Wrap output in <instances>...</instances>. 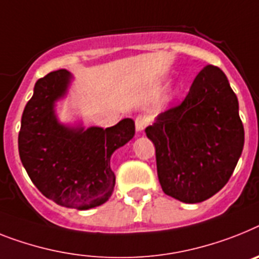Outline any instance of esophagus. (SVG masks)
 <instances>
[{"label": "esophagus", "mask_w": 259, "mask_h": 259, "mask_svg": "<svg viewBox=\"0 0 259 259\" xmlns=\"http://www.w3.org/2000/svg\"><path fill=\"white\" fill-rule=\"evenodd\" d=\"M147 123H149V119H147V117L145 116H138L136 118V129L137 132H143L145 130V127L147 126Z\"/></svg>", "instance_id": "obj_1"}]
</instances>
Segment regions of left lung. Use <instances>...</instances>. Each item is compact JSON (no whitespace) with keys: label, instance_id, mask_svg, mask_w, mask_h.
Returning a JSON list of instances; mask_svg holds the SVG:
<instances>
[{"label":"left lung","instance_id":"left-lung-1","mask_svg":"<svg viewBox=\"0 0 259 259\" xmlns=\"http://www.w3.org/2000/svg\"><path fill=\"white\" fill-rule=\"evenodd\" d=\"M145 132L155 146L163 192L187 204L219 192L244 149L238 100L225 73L213 66L204 67L183 103L160 113Z\"/></svg>","mask_w":259,"mask_h":259}]
</instances>
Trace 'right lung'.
<instances>
[{
    "label": "right lung",
    "instance_id": "obj_1",
    "mask_svg": "<svg viewBox=\"0 0 259 259\" xmlns=\"http://www.w3.org/2000/svg\"><path fill=\"white\" fill-rule=\"evenodd\" d=\"M73 75L58 69L39 79L26 104L18 136L19 156L30 179L62 207L91 209L112 196L116 175L110 158L136 134L132 118L112 127L60 122L56 103L68 93Z\"/></svg>",
    "mask_w": 259,
    "mask_h": 259
}]
</instances>
